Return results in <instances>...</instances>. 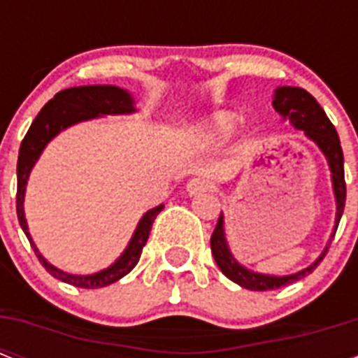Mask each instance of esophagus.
<instances>
[{
    "instance_id": "esophagus-1",
    "label": "esophagus",
    "mask_w": 358,
    "mask_h": 358,
    "mask_svg": "<svg viewBox=\"0 0 358 358\" xmlns=\"http://www.w3.org/2000/svg\"><path fill=\"white\" fill-rule=\"evenodd\" d=\"M213 182L208 178H202V176H196V178H191L185 185V189L189 195H199V193H206V191H213Z\"/></svg>"
}]
</instances>
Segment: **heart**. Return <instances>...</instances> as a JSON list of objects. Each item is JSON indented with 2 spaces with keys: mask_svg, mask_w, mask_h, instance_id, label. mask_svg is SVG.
<instances>
[{
  "mask_svg": "<svg viewBox=\"0 0 358 358\" xmlns=\"http://www.w3.org/2000/svg\"><path fill=\"white\" fill-rule=\"evenodd\" d=\"M238 126V119L232 113H217L213 115L212 119L206 124H202V128L199 129V137L206 143H213V141H221L224 137H229L234 128Z\"/></svg>",
  "mask_w": 358,
  "mask_h": 358,
  "instance_id": "heart-1",
  "label": "heart"
}]
</instances>
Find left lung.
Masks as SVG:
<instances>
[{
    "label": "left lung",
    "mask_w": 358,
    "mask_h": 358,
    "mask_svg": "<svg viewBox=\"0 0 358 358\" xmlns=\"http://www.w3.org/2000/svg\"><path fill=\"white\" fill-rule=\"evenodd\" d=\"M273 106L278 113L282 115L284 119L289 120L297 129H303L314 143H316L322 152L327 156L329 167L333 173V185L334 195H336V204H338V212H336V227H334V234L338 229L340 219L344 213L345 206V178H344V152L340 146V139L333 122L329 120L322 106L316 102V98L312 96L310 92L299 87H280L275 91V100ZM333 234V238H334ZM212 255L217 262L219 269L232 280L239 284L241 288L255 289V292H266V289L282 288L286 284H292L299 278L306 277L317 267V264L323 260V256L327 249L323 250V255L317 258L312 266H308L303 271L288 275V277H269V275H260V273L249 271L243 266H239L234 260V256L230 255L229 247H227V239H224L223 230V215H219L215 230H213L212 239Z\"/></svg>",
    "instance_id": "1"
}]
</instances>
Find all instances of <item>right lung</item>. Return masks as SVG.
<instances>
[{"instance_id": "1", "label": "right lung", "mask_w": 358, "mask_h": 358, "mask_svg": "<svg viewBox=\"0 0 358 358\" xmlns=\"http://www.w3.org/2000/svg\"><path fill=\"white\" fill-rule=\"evenodd\" d=\"M134 100L128 92L113 85H87V87H72V89H64L57 92L50 102L41 109V113L36 115L33 120L31 128L27 129L22 145H20L18 154V167H16V176H18V187H16V213H18V221L22 230L25 232L29 239L31 247L35 250L36 258L42 266L46 267V271L52 277L59 278L66 284H72L76 288H103L109 284L117 282L124 275H128L141 258L143 247H145L146 239L152 230V223L157 217V213L162 212L163 206L152 208L150 212H146L137 224L134 238L129 241L128 249L124 250V255L119 260L115 262L113 266L103 269L94 275H69V273L61 271L52 264H48L36 250L35 243L31 241V236L27 232V223L24 217V195H25V184L29 178V173L35 162L48 145V141H52L61 129L69 128L72 124L81 122V120L94 119L98 115H119V113H131L134 111Z\"/></svg>"}]
</instances>
